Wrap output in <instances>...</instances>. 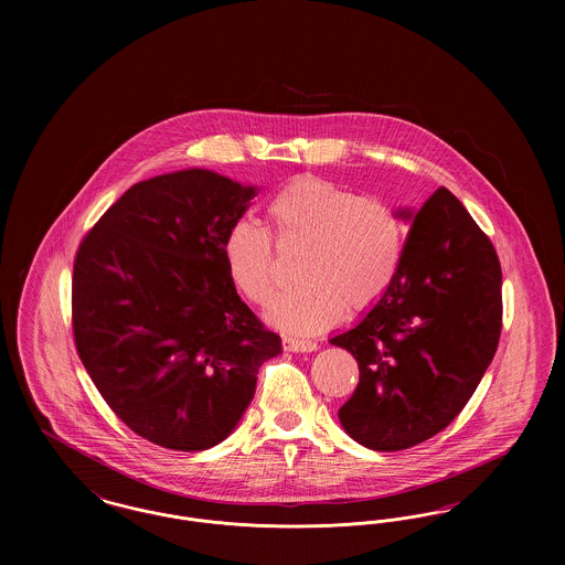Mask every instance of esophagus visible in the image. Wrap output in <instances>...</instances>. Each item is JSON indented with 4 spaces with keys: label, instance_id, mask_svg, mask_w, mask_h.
I'll use <instances>...</instances> for the list:
<instances>
[{
    "label": "esophagus",
    "instance_id": "obj_1",
    "mask_svg": "<svg viewBox=\"0 0 565 565\" xmlns=\"http://www.w3.org/2000/svg\"><path fill=\"white\" fill-rule=\"evenodd\" d=\"M281 345L286 351H295V353H311L318 350V343L313 341H305V339H295V337H284Z\"/></svg>",
    "mask_w": 565,
    "mask_h": 565
}]
</instances>
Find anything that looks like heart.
Instances as JSON below:
<instances>
[{
	"label": "heart",
	"mask_w": 565,
	"mask_h": 565,
	"mask_svg": "<svg viewBox=\"0 0 565 565\" xmlns=\"http://www.w3.org/2000/svg\"><path fill=\"white\" fill-rule=\"evenodd\" d=\"M270 222L284 242L307 243L298 275L305 279L270 305L269 322L316 334L350 309L366 311L390 290L404 258L398 214L381 199H364L322 178H296L269 201ZM233 279L254 302H269L277 284L269 231L237 222L224 242Z\"/></svg>",
	"instance_id": "1"
}]
</instances>
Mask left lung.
<instances>
[{
  "label": "left lung",
  "mask_w": 565,
  "mask_h": 565,
  "mask_svg": "<svg viewBox=\"0 0 565 565\" xmlns=\"http://www.w3.org/2000/svg\"><path fill=\"white\" fill-rule=\"evenodd\" d=\"M411 224L401 270L348 332L360 383L339 408L343 430L373 451H401L445 430L491 364L502 330V269L477 222L447 189Z\"/></svg>",
  "instance_id": "8db88e82"
}]
</instances>
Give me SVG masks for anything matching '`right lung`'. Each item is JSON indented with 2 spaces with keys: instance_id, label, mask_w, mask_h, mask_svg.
Here are the masks:
<instances>
[{
  "instance_id": "right-lung-1",
  "label": "right lung",
  "mask_w": 565,
  "mask_h": 565,
  "mask_svg": "<svg viewBox=\"0 0 565 565\" xmlns=\"http://www.w3.org/2000/svg\"><path fill=\"white\" fill-rule=\"evenodd\" d=\"M256 196L210 169L127 190L82 239L72 326L86 373L141 438L205 451L237 428L281 339L249 311L224 242Z\"/></svg>"
}]
</instances>
